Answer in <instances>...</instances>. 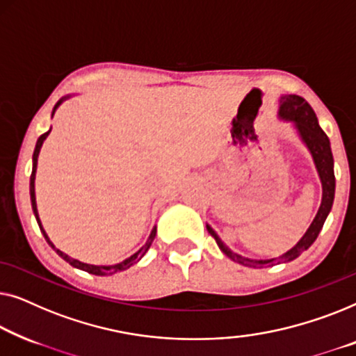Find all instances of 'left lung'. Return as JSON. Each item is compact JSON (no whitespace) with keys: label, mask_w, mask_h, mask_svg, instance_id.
<instances>
[{"label":"left lung","mask_w":356,"mask_h":356,"mask_svg":"<svg viewBox=\"0 0 356 356\" xmlns=\"http://www.w3.org/2000/svg\"><path fill=\"white\" fill-rule=\"evenodd\" d=\"M279 118L285 119V121H292L295 124V129L298 130L300 138H302V142L307 145L309 153H312L314 166H316V171L323 184V202H321V207L318 209V214L313 219L312 226L308 227L303 237L300 238V242L295 245L293 248H290L287 253L280 254L279 258L252 259V258H245L238 253H234L232 250L224 245L222 240L218 237V234L207 224L208 232L211 234V237H214V240H216L218 247L221 248V252L232 259V261L243 264V266H248V268H268L279 263L293 261L295 258H298L300 254H302L305 250L312 247L314 240H316L334 203V193H335L334 158H332V152H330V143H329L327 135L324 134V130L321 127H319L318 118L316 114H314L313 108L309 106L307 99L298 97V95H284V97H280Z\"/></svg>","instance_id":"obj_1"}]
</instances>
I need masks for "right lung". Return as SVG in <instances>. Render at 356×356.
Segmentation results:
<instances>
[{"label": "right lung", "instance_id": "add662e5", "mask_svg": "<svg viewBox=\"0 0 356 356\" xmlns=\"http://www.w3.org/2000/svg\"><path fill=\"white\" fill-rule=\"evenodd\" d=\"M69 97H71V95H67V97H64V98H61L59 99V102L54 104V109H53V114H54V111H56L58 109V106L59 104H61L64 99H67ZM51 132V129L48 130V132H44L43 135H40L38 137V140H37V145H35V149H33V168H32V176H30V202H32V209H33V214H35V218H37V222H38V226H40V230H42V234L44 235V238H47V242H48V245L49 247H51L54 252H56L59 257H61L64 261H67L69 264H71V266H74V268H77V269H82V271H87V273H90V274H95V276H109V274H114V273H119V271H126V269H129L130 266H132V264H135L138 261V259H142V257L145 253L148 252V248L152 247V243H153V240H154V237H156V226L153 227V230H152V234H149V237H148V240H147V243L143 245L142 248L138 250L137 253H134L132 257H129L127 259H124V261H121V263H118V264H111V266H95V264H87V263H82V261H79V259H74V258H71V257H67L66 253H63L61 250H58L56 247H54L53 245V242L51 240L48 238V235H47V232H44V229H43V226H42V222H40V218H38V211H37V202H35V172H37V163H38V154H40V148H42V145H43V142H44V138L48 137V134Z\"/></svg>", "mask_w": 356, "mask_h": 356}]
</instances>
